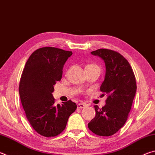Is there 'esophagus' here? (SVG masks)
<instances>
[{"instance_id": "1", "label": "esophagus", "mask_w": 155, "mask_h": 155, "mask_svg": "<svg viewBox=\"0 0 155 155\" xmlns=\"http://www.w3.org/2000/svg\"><path fill=\"white\" fill-rule=\"evenodd\" d=\"M86 106H87V105H86V104H84V103H78L77 104V108L78 109H83V108H85Z\"/></svg>"}]
</instances>
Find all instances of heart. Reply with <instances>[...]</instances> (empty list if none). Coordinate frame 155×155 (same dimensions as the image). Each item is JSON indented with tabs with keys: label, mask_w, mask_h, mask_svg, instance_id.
Returning <instances> with one entry per match:
<instances>
[{
	"label": "heart",
	"mask_w": 155,
	"mask_h": 155,
	"mask_svg": "<svg viewBox=\"0 0 155 155\" xmlns=\"http://www.w3.org/2000/svg\"><path fill=\"white\" fill-rule=\"evenodd\" d=\"M94 65V66H96V65H93V64H91V65Z\"/></svg>",
	"instance_id": "1"
}]
</instances>
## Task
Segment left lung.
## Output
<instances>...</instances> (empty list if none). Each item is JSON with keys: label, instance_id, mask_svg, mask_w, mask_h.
Wrapping results in <instances>:
<instances>
[{"label": "left lung", "instance_id": "8db88e82", "mask_svg": "<svg viewBox=\"0 0 155 155\" xmlns=\"http://www.w3.org/2000/svg\"><path fill=\"white\" fill-rule=\"evenodd\" d=\"M105 63L106 74L100 90L107 94L106 104L95 105L96 116L88 124L94 134L108 137L117 133L128 117L137 90L135 77L128 61L121 54L101 48L91 52Z\"/></svg>", "mask_w": 155, "mask_h": 155}]
</instances>
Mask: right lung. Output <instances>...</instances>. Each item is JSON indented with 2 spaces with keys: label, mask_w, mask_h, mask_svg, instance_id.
<instances>
[{
  "label": "right lung",
  "mask_w": 155,
  "mask_h": 155,
  "mask_svg": "<svg viewBox=\"0 0 155 155\" xmlns=\"http://www.w3.org/2000/svg\"><path fill=\"white\" fill-rule=\"evenodd\" d=\"M72 51L43 47L34 51L26 63L19 84V94L26 117L33 128L46 137L64 130L70 115L77 109L72 101L56 104L54 85L61 81L63 67Z\"/></svg>",
  "instance_id": "1"
}]
</instances>
